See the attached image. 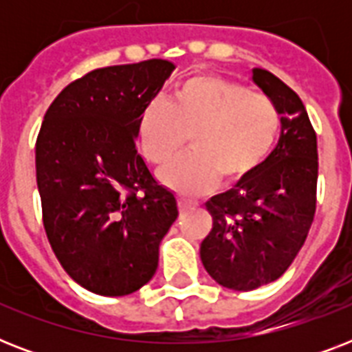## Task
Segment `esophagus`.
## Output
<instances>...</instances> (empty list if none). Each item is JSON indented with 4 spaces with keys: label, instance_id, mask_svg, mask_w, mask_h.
<instances>
[{
    "label": "esophagus",
    "instance_id": "1",
    "mask_svg": "<svg viewBox=\"0 0 352 352\" xmlns=\"http://www.w3.org/2000/svg\"><path fill=\"white\" fill-rule=\"evenodd\" d=\"M193 206H197L195 201L184 197V195H179V210H181V212H186V210L193 208Z\"/></svg>",
    "mask_w": 352,
    "mask_h": 352
}]
</instances>
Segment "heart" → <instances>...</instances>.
Masks as SVG:
<instances>
[{"mask_svg":"<svg viewBox=\"0 0 352 352\" xmlns=\"http://www.w3.org/2000/svg\"><path fill=\"white\" fill-rule=\"evenodd\" d=\"M281 115L272 98L214 74H199L177 85L170 102L151 100L137 124L148 162L166 164L192 140V151L160 171L166 186L197 195L217 181L235 184L267 160L278 140Z\"/></svg>","mask_w":352,"mask_h":352,"instance_id":"1","label":"heart"}]
</instances>
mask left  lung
I'll return each mask as SVG.
<instances>
[{
    "label": "left lung",
    "instance_id": "obj_1",
    "mask_svg": "<svg viewBox=\"0 0 352 352\" xmlns=\"http://www.w3.org/2000/svg\"><path fill=\"white\" fill-rule=\"evenodd\" d=\"M252 80L281 115L278 146L256 173L206 203L214 219L201 261L219 285L254 290L272 283L294 261L316 212L318 144L305 106L265 69Z\"/></svg>",
    "mask_w": 352,
    "mask_h": 352
}]
</instances>
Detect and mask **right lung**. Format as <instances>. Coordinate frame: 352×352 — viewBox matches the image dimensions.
<instances>
[{"instance_id": "right-lung-1", "label": "right lung", "mask_w": 352, "mask_h": 352, "mask_svg": "<svg viewBox=\"0 0 352 352\" xmlns=\"http://www.w3.org/2000/svg\"><path fill=\"white\" fill-rule=\"evenodd\" d=\"M173 69L168 60L95 69L41 122L36 182L47 239L63 270L95 294L127 296L148 283L179 215L135 144L144 107Z\"/></svg>"}]
</instances>
